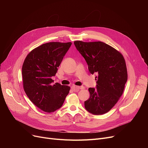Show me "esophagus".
<instances>
[{"instance_id":"obj_1","label":"esophagus","mask_w":148,"mask_h":148,"mask_svg":"<svg viewBox=\"0 0 148 148\" xmlns=\"http://www.w3.org/2000/svg\"><path fill=\"white\" fill-rule=\"evenodd\" d=\"M71 89L74 91V92H77L79 91V89H83L84 88L83 86H72Z\"/></svg>"}]
</instances>
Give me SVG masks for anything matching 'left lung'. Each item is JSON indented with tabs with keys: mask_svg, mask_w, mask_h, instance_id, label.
Returning <instances> with one entry per match:
<instances>
[{
	"mask_svg": "<svg viewBox=\"0 0 148 148\" xmlns=\"http://www.w3.org/2000/svg\"><path fill=\"white\" fill-rule=\"evenodd\" d=\"M76 49L86 60L90 74L98 75L97 88H89L90 98L84 107L90 113L103 114L109 112L122 96L128 74L122 54L101 41H75Z\"/></svg>",
	"mask_w": 148,
	"mask_h": 148,
	"instance_id": "obj_1",
	"label": "left lung"
}]
</instances>
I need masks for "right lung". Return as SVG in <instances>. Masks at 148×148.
Here are the masks:
<instances>
[{
	"instance_id": "right-lung-1",
	"label": "right lung",
	"mask_w": 148,
	"mask_h": 148,
	"mask_svg": "<svg viewBox=\"0 0 148 148\" xmlns=\"http://www.w3.org/2000/svg\"><path fill=\"white\" fill-rule=\"evenodd\" d=\"M72 43L50 42L38 47L26 56L22 66L23 88L29 99L44 112L51 113L63 105L70 87L53 84L51 77Z\"/></svg>"
}]
</instances>
